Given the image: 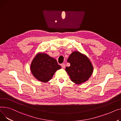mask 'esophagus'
Segmentation results:
<instances>
[{
	"label": "esophagus",
	"mask_w": 121,
	"mask_h": 121,
	"mask_svg": "<svg viewBox=\"0 0 121 121\" xmlns=\"http://www.w3.org/2000/svg\"><path fill=\"white\" fill-rule=\"evenodd\" d=\"M61 66L62 68H65V63L61 64Z\"/></svg>",
	"instance_id": "obj_1"
}]
</instances>
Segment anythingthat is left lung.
Returning <instances> with one entry per match:
<instances>
[{"label":"left lung","instance_id":"8db88e82","mask_svg":"<svg viewBox=\"0 0 121 121\" xmlns=\"http://www.w3.org/2000/svg\"><path fill=\"white\" fill-rule=\"evenodd\" d=\"M67 61L70 66L66 67L65 70L71 80L75 83L81 84L86 82L93 73V68L89 60L79 52H72Z\"/></svg>","mask_w":121,"mask_h":121}]
</instances>
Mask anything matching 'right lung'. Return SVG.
<instances>
[{"mask_svg": "<svg viewBox=\"0 0 121 121\" xmlns=\"http://www.w3.org/2000/svg\"><path fill=\"white\" fill-rule=\"evenodd\" d=\"M61 68L56 60L44 53H39L33 59L31 71L39 81L46 82L52 78L56 70Z\"/></svg>", "mask_w": 121, "mask_h": 121, "instance_id": "right-lung-1", "label": "right lung"}]
</instances>
